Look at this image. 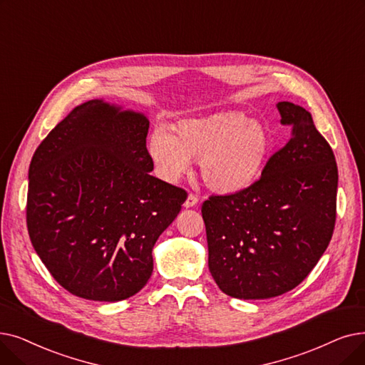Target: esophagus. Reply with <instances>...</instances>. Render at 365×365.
I'll use <instances>...</instances> for the list:
<instances>
[{"mask_svg": "<svg viewBox=\"0 0 365 365\" xmlns=\"http://www.w3.org/2000/svg\"><path fill=\"white\" fill-rule=\"evenodd\" d=\"M197 204H198V197H195L194 194H189L183 205H185V207H186V209H189V207H195V205H197Z\"/></svg>", "mask_w": 365, "mask_h": 365, "instance_id": "esophagus-1", "label": "esophagus"}]
</instances>
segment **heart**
I'll use <instances>...</instances> for the list:
<instances>
[{"label": "heart", "mask_w": 365, "mask_h": 365, "mask_svg": "<svg viewBox=\"0 0 365 365\" xmlns=\"http://www.w3.org/2000/svg\"><path fill=\"white\" fill-rule=\"evenodd\" d=\"M272 150L270 130L240 110L186 118L173 126V134L156 130L149 140V153L165 180L176 182L189 170V161H198L205 186L217 194L250 187Z\"/></svg>", "instance_id": "b5f03b06"}]
</instances>
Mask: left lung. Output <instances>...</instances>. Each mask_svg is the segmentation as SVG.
<instances>
[{"label": "left lung", "instance_id": "1", "mask_svg": "<svg viewBox=\"0 0 365 365\" xmlns=\"http://www.w3.org/2000/svg\"><path fill=\"white\" fill-rule=\"evenodd\" d=\"M291 140L242 192L213 195L201 213L209 270L222 292L240 299L282 295L303 282L336 225L339 171L306 108L277 103Z\"/></svg>", "mask_w": 365, "mask_h": 365}]
</instances>
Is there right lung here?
I'll return each instance as SVG.
<instances>
[{
    "label": "right lung",
    "mask_w": 365,
    "mask_h": 365,
    "mask_svg": "<svg viewBox=\"0 0 365 365\" xmlns=\"http://www.w3.org/2000/svg\"><path fill=\"white\" fill-rule=\"evenodd\" d=\"M148 131L143 113L91 100L61 120L31 160L29 239L76 297L113 303L143 288L158 237L187 197L150 174Z\"/></svg>",
    "instance_id": "right-lung-1"
}]
</instances>
